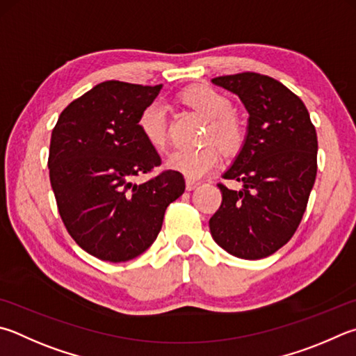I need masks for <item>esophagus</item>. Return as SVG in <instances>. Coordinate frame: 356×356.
<instances>
[{
    "instance_id": "obj_1",
    "label": "esophagus",
    "mask_w": 356,
    "mask_h": 356,
    "mask_svg": "<svg viewBox=\"0 0 356 356\" xmlns=\"http://www.w3.org/2000/svg\"><path fill=\"white\" fill-rule=\"evenodd\" d=\"M185 185H186V190L191 191V190H195L196 186H199V182H196V180H191V179H186Z\"/></svg>"
}]
</instances>
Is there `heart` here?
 Wrapping results in <instances>:
<instances>
[{
    "label": "heart",
    "mask_w": 356,
    "mask_h": 356,
    "mask_svg": "<svg viewBox=\"0 0 356 356\" xmlns=\"http://www.w3.org/2000/svg\"><path fill=\"white\" fill-rule=\"evenodd\" d=\"M182 101L195 108L209 121L204 141H215L216 145H205L197 149H174L168 156L166 165L174 171L182 172L188 179H200L207 172L215 170L221 157V149L227 156H235L244 143V129L232 112L230 99L216 90L207 87L190 88L182 93ZM138 131L147 143L161 147L168 137L166 108L160 101H152L138 116Z\"/></svg>",
    "instance_id": "1"
}]
</instances>
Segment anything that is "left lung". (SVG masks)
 <instances>
[{"label":"left lung","instance_id":"left-lung-1","mask_svg":"<svg viewBox=\"0 0 356 356\" xmlns=\"http://www.w3.org/2000/svg\"><path fill=\"white\" fill-rule=\"evenodd\" d=\"M213 83L235 93L249 112L241 152L218 184L222 202L210 218L213 240L243 260H260L285 245L302 221L318 172V135L299 96L258 73L219 76Z\"/></svg>","mask_w":356,"mask_h":356}]
</instances>
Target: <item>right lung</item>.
<instances>
[{
  "instance_id": "add662e5",
  "label": "right lung",
  "mask_w": 356,
  "mask_h": 356,
  "mask_svg": "<svg viewBox=\"0 0 356 356\" xmlns=\"http://www.w3.org/2000/svg\"><path fill=\"white\" fill-rule=\"evenodd\" d=\"M161 86L106 81L63 108L51 134L49 180L70 236L99 260L121 263L149 248L166 207L184 195L185 179L160 171L140 174L160 157L138 131L141 111Z\"/></svg>"
}]
</instances>
